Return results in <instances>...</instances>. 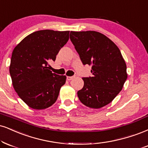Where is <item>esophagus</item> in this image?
I'll return each mask as SVG.
<instances>
[{
    "label": "esophagus",
    "instance_id": "1",
    "mask_svg": "<svg viewBox=\"0 0 148 148\" xmlns=\"http://www.w3.org/2000/svg\"><path fill=\"white\" fill-rule=\"evenodd\" d=\"M74 78V76H67V81H71Z\"/></svg>",
    "mask_w": 148,
    "mask_h": 148
}]
</instances>
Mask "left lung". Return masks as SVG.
<instances>
[{"label": "left lung", "mask_w": 148, "mask_h": 148, "mask_svg": "<svg viewBox=\"0 0 148 148\" xmlns=\"http://www.w3.org/2000/svg\"><path fill=\"white\" fill-rule=\"evenodd\" d=\"M70 39L83 65L92 66L93 74L83 78L84 86L77 92L80 101L94 109L107 106L121 91L127 78L119 47L106 36L94 31L71 32Z\"/></svg>", "instance_id": "1"}]
</instances>
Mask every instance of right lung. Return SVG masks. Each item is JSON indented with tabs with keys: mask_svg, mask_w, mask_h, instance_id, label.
Listing matches in <instances>:
<instances>
[{
	"mask_svg": "<svg viewBox=\"0 0 148 148\" xmlns=\"http://www.w3.org/2000/svg\"><path fill=\"white\" fill-rule=\"evenodd\" d=\"M69 31L40 30L27 36L12 51L10 73L18 97L29 108L46 109L56 102L66 76L49 70V60H56L69 40Z\"/></svg>",
	"mask_w": 148,
	"mask_h": 148,
	"instance_id": "1",
	"label": "right lung"
}]
</instances>
